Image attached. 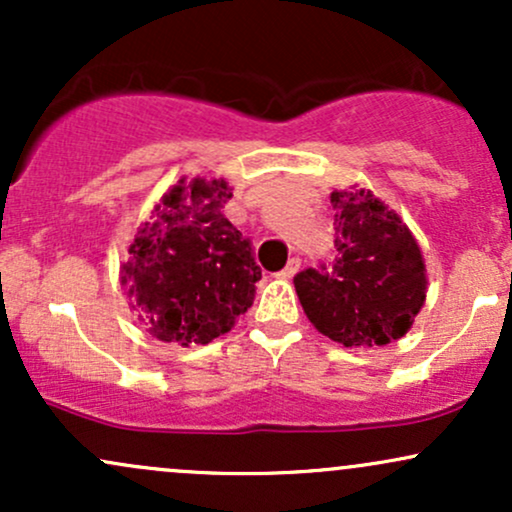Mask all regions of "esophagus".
<instances>
[{"mask_svg":"<svg viewBox=\"0 0 512 512\" xmlns=\"http://www.w3.org/2000/svg\"><path fill=\"white\" fill-rule=\"evenodd\" d=\"M298 269H301V257H291V260L286 262V267L279 272V276H281V279H291V276L296 274Z\"/></svg>","mask_w":512,"mask_h":512,"instance_id":"esophagus-1","label":"esophagus"}]
</instances>
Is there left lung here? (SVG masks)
<instances>
[{
    "label": "left lung",
    "mask_w": 512,
    "mask_h": 512,
    "mask_svg": "<svg viewBox=\"0 0 512 512\" xmlns=\"http://www.w3.org/2000/svg\"><path fill=\"white\" fill-rule=\"evenodd\" d=\"M332 262L293 276L308 320L344 346L404 337L426 301L419 245L395 211L366 190L332 192Z\"/></svg>",
    "instance_id": "obj_1"
}]
</instances>
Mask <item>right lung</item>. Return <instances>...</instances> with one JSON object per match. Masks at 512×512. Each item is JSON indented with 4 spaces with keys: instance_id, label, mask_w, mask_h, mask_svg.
Listing matches in <instances>:
<instances>
[{
    "instance_id": "right-lung-1",
    "label": "right lung",
    "mask_w": 512,
    "mask_h": 512,
    "mask_svg": "<svg viewBox=\"0 0 512 512\" xmlns=\"http://www.w3.org/2000/svg\"><path fill=\"white\" fill-rule=\"evenodd\" d=\"M226 180H180L129 245L122 286L151 337L209 344L236 325L262 279L250 238L223 216Z\"/></svg>"
}]
</instances>
